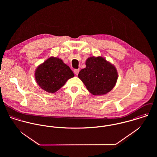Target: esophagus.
<instances>
[{
    "label": "esophagus",
    "instance_id": "34e87169",
    "mask_svg": "<svg viewBox=\"0 0 157 157\" xmlns=\"http://www.w3.org/2000/svg\"><path fill=\"white\" fill-rule=\"evenodd\" d=\"M79 71H80L79 69H74V73H75L76 75H78V72H79Z\"/></svg>",
    "mask_w": 157,
    "mask_h": 157
}]
</instances>
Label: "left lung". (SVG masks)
I'll list each match as a JSON object with an SVG mask.
<instances>
[{
	"label": "left lung",
	"mask_w": 157,
	"mask_h": 157,
	"mask_svg": "<svg viewBox=\"0 0 157 157\" xmlns=\"http://www.w3.org/2000/svg\"><path fill=\"white\" fill-rule=\"evenodd\" d=\"M87 90L95 95L106 94L113 89L118 78L115 67L102 57H92L78 75Z\"/></svg>",
	"instance_id": "8db88e82"
}]
</instances>
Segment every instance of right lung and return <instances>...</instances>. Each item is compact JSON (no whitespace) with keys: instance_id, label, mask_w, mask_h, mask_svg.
Masks as SVG:
<instances>
[{"instance_id":"obj_1","label":"right lung","mask_w":157,"mask_h":157,"mask_svg":"<svg viewBox=\"0 0 157 157\" xmlns=\"http://www.w3.org/2000/svg\"><path fill=\"white\" fill-rule=\"evenodd\" d=\"M74 74L70 67L58 58L50 57L37 68L35 78L39 86L49 93L61 88Z\"/></svg>"}]
</instances>
